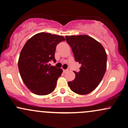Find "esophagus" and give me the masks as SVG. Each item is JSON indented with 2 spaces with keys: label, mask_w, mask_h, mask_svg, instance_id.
Masks as SVG:
<instances>
[{
  "label": "esophagus",
  "mask_w": 128,
  "mask_h": 128,
  "mask_svg": "<svg viewBox=\"0 0 128 128\" xmlns=\"http://www.w3.org/2000/svg\"><path fill=\"white\" fill-rule=\"evenodd\" d=\"M67 71H68V70H63V73H66V72H67Z\"/></svg>",
  "instance_id": "34e87169"
}]
</instances>
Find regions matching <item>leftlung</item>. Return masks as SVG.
I'll return each mask as SVG.
<instances>
[{
  "label": "left lung",
  "mask_w": 128,
  "mask_h": 128,
  "mask_svg": "<svg viewBox=\"0 0 128 128\" xmlns=\"http://www.w3.org/2000/svg\"><path fill=\"white\" fill-rule=\"evenodd\" d=\"M75 60L81 64L76 78L68 84L72 91L79 95L89 94L102 80L107 68V54L99 42L87 35L66 36Z\"/></svg>",
  "instance_id": "left-lung-1"
}]
</instances>
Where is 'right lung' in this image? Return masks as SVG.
Listing matches in <instances>:
<instances>
[{
	"label": "right lung",
	"instance_id": "obj_1",
	"mask_svg": "<svg viewBox=\"0 0 128 128\" xmlns=\"http://www.w3.org/2000/svg\"><path fill=\"white\" fill-rule=\"evenodd\" d=\"M65 40L62 36L42 32L26 42L20 54L18 68L23 82L34 94L46 95L54 90L62 68L50 66L56 45Z\"/></svg>",
	"mask_w": 128,
	"mask_h": 128
}]
</instances>
